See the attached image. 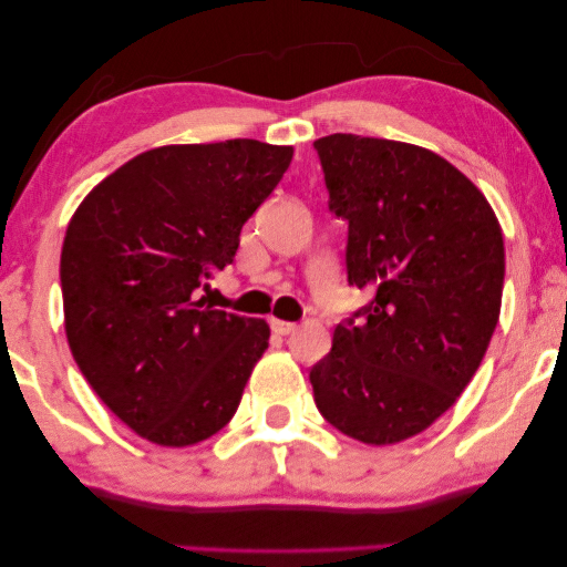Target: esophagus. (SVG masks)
Returning <instances> with one entry per match:
<instances>
[{
  "label": "esophagus",
  "mask_w": 567,
  "mask_h": 567,
  "mask_svg": "<svg viewBox=\"0 0 567 567\" xmlns=\"http://www.w3.org/2000/svg\"><path fill=\"white\" fill-rule=\"evenodd\" d=\"M271 329L278 333V337H289V333L296 331V323L281 321V319H271Z\"/></svg>",
  "instance_id": "esophagus-1"
}]
</instances>
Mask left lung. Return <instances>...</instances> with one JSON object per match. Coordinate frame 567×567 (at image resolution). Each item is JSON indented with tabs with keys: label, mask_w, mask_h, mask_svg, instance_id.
Masks as SVG:
<instances>
[{
	"label": "left lung",
	"mask_w": 567,
	"mask_h": 567,
	"mask_svg": "<svg viewBox=\"0 0 567 567\" xmlns=\"http://www.w3.org/2000/svg\"><path fill=\"white\" fill-rule=\"evenodd\" d=\"M349 284L374 293L311 369L323 420L364 444L424 432L475 377L499 319L503 228L465 173L420 145L319 137Z\"/></svg>",
	"instance_id": "left-lung-1"
}]
</instances>
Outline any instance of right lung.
Instances as JSON below:
<instances>
[{"mask_svg": "<svg viewBox=\"0 0 567 567\" xmlns=\"http://www.w3.org/2000/svg\"><path fill=\"white\" fill-rule=\"evenodd\" d=\"M291 145L223 141L135 155L92 188L64 234L60 281L74 361L117 420L161 447L236 414L271 329L196 299L234 261Z\"/></svg>", "mask_w": 567, "mask_h": 567, "instance_id": "right-lung-1", "label": "right lung"}]
</instances>
